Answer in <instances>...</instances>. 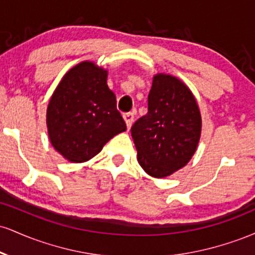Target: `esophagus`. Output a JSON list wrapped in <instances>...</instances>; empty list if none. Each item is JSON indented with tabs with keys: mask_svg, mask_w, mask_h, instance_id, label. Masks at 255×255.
Returning <instances> with one entry per match:
<instances>
[{
	"mask_svg": "<svg viewBox=\"0 0 255 255\" xmlns=\"http://www.w3.org/2000/svg\"><path fill=\"white\" fill-rule=\"evenodd\" d=\"M124 119L126 121V125H127V127L130 128V126L134 121V114L133 113H126V114H124Z\"/></svg>",
	"mask_w": 255,
	"mask_h": 255,
	"instance_id": "obj_1",
	"label": "esophagus"
}]
</instances>
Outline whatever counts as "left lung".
<instances>
[{"label": "left lung", "instance_id": "left-lung-1", "mask_svg": "<svg viewBox=\"0 0 255 255\" xmlns=\"http://www.w3.org/2000/svg\"><path fill=\"white\" fill-rule=\"evenodd\" d=\"M147 105V114L130 128L137 162L151 176L165 177L186 165L197 150L200 111L191 90L165 74L153 78Z\"/></svg>", "mask_w": 255, "mask_h": 255}]
</instances>
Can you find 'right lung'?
<instances>
[{
    "label": "right lung",
    "mask_w": 255,
    "mask_h": 255,
    "mask_svg": "<svg viewBox=\"0 0 255 255\" xmlns=\"http://www.w3.org/2000/svg\"><path fill=\"white\" fill-rule=\"evenodd\" d=\"M108 72L81 62L58 84L46 110L49 137L55 150L73 163H83L127 129L107 85Z\"/></svg>",
    "instance_id": "1"
}]
</instances>
